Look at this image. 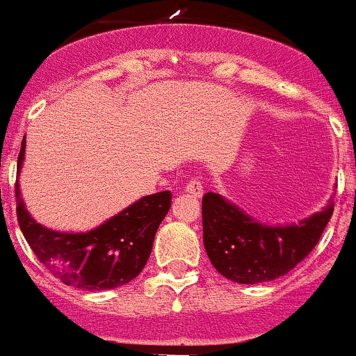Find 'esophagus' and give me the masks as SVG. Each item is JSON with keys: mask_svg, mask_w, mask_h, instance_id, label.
<instances>
[{"mask_svg": "<svg viewBox=\"0 0 356 356\" xmlns=\"http://www.w3.org/2000/svg\"><path fill=\"white\" fill-rule=\"evenodd\" d=\"M184 191L193 197L203 196V186H201V182L196 181V179H191V181L188 182V186L184 188Z\"/></svg>", "mask_w": 356, "mask_h": 356, "instance_id": "esophagus-1", "label": "esophagus"}]
</instances>
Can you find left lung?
<instances>
[{"label":"left lung","instance_id":"left-lung-1","mask_svg":"<svg viewBox=\"0 0 356 356\" xmlns=\"http://www.w3.org/2000/svg\"><path fill=\"white\" fill-rule=\"evenodd\" d=\"M334 209L332 200L323 211L290 225H266L250 218L237 204L216 193L203 197V242L216 271L242 285L285 276L319 242Z\"/></svg>","mask_w":356,"mask_h":356}]
</instances>
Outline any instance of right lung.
Here are the masks:
<instances>
[{"label":"right lung","instance_id":"add662e5","mask_svg":"<svg viewBox=\"0 0 356 356\" xmlns=\"http://www.w3.org/2000/svg\"><path fill=\"white\" fill-rule=\"evenodd\" d=\"M25 138L18 153L17 175L24 165ZM18 225L30 249L65 285L88 291L112 290L129 283L143 271L159 225L170 209L172 193L149 194L129 204L90 232H58L30 216L15 184Z\"/></svg>","mask_w":356,"mask_h":356}]
</instances>
